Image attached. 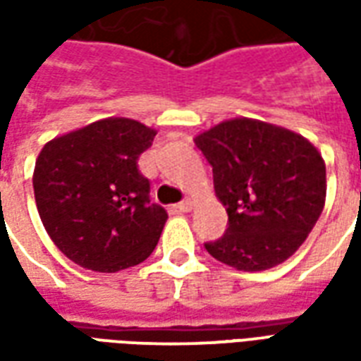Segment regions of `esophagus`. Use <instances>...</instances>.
<instances>
[{
  "label": "esophagus",
  "mask_w": 361,
  "mask_h": 361,
  "mask_svg": "<svg viewBox=\"0 0 361 361\" xmlns=\"http://www.w3.org/2000/svg\"><path fill=\"white\" fill-rule=\"evenodd\" d=\"M193 209V201L191 199H185V201H181V203L173 204L172 211L176 212V214H183V212H189Z\"/></svg>",
  "instance_id": "1"
}]
</instances>
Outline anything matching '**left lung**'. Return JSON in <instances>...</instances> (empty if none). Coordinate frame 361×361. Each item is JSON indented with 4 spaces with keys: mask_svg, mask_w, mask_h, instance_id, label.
<instances>
[{
    "mask_svg": "<svg viewBox=\"0 0 361 361\" xmlns=\"http://www.w3.org/2000/svg\"><path fill=\"white\" fill-rule=\"evenodd\" d=\"M226 207V234L207 242L212 257L238 271H267L305 242L323 212L325 162L302 135L235 118L195 137Z\"/></svg>",
    "mask_w": 361,
    "mask_h": 361,
    "instance_id": "obj_1",
    "label": "left lung"
}]
</instances>
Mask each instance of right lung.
<instances>
[{"label": "right lung", "mask_w": 361, "mask_h": 361, "mask_svg": "<svg viewBox=\"0 0 361 361\" xmlns=\"http://www.w3.org/2000/svg\"><path fill=\"white\" fill-rule=\"evenodd\" d=\"M157 131L108 118L51 139L36 158L35 199L46 232L77 265L116 272L157 247L168 212L150 203L137 160Z\"/></svg>", "instance_id": "right-lung-1"}]
</instances>
